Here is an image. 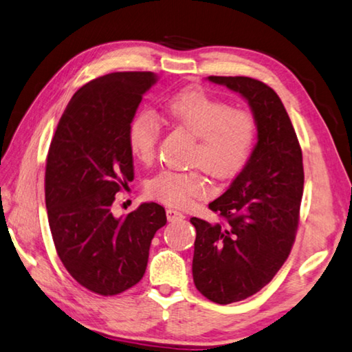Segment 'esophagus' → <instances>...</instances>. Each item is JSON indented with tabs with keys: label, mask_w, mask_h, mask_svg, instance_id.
<instances>
[{
	"label": "esophagus",
	"mask_w": 352,
	"mask_h": 352,
	"mask_svg": "<svg viewBox=\"0 0 352 352\" xmlns=\"http://www.w3.org/2000/svg\"><path fill=\"white\" fill-rule=\"evenodd\" d=\"M166 214H167V221H169V222L185 219V216H183V213H180V211H177V210H174V208L166 210Z\"/></svg>",
	"instance_id": "obj_1"
}]
</instances>
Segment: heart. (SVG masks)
<instances>
[{"label":"heart","instance_id":"b5f03b06","mask_svg":"<svg viewBox=\"0 0 352 352\" xmlns=\"http://www.w3.org/2000/svg\"><path fill=\"white\" fill-rule=\"evenodd\" d=\"M161 120L196 138L191 164L211 177L227 180L249 163L254 152L258 124L248 109L232 108L226 100L202 89H186L166 100ZM160 124L150 113H139L128 125V147L136 160L150 163L156 155ZM148 194L172 206H186L192 199L208 191L205 177L199 170H166L152 178Z\"/></svg>","mask_w":352,"mask_h":352}]
</instances>
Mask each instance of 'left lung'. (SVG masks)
<instances>
[{
	"label": "left lung",
	"mask_w": 352,
	"mask_h": 352,
	"mask_svg": "<svg viewBox=\"0 0 352 352\" xmlns=\"http://www.w3.org/2000/svg\"><path fill=\"white\" fill-rule=\"evenodd\" d=\"M238 92L255 116L258 135L249 163L208 205L224 222L191 217L196 227L192 277L216 304H232L267 285L296 238L304 191L302 152L285 106L265 82L248 76H208Z\"/></svg>",
	"instance_id": "obj_1"
}]
</instances>
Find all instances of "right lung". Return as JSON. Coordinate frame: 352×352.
<instances>
[{
	"label": "right lung",
	"mask_w": 352,
	"mask_h": 352,
	"mask_svg": "<svg viewBox=\"0 0 352 352\" xmlns=\"http://www.w3.org/2000/svg\"><path fill=\"white\" fill-rule=\"evenodd\" d=\"M156 81L152 72H117L87 82L67 104L48 150L45 204L56 252L80 285L102 296L141 280L150 243L167 221L155 202L124 217L111 210L135 177L128 125Z\"/></svg>",
	"instance_id": "add662e5"
}]
</instances>
